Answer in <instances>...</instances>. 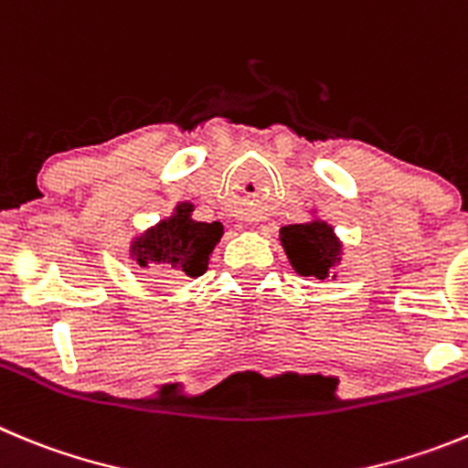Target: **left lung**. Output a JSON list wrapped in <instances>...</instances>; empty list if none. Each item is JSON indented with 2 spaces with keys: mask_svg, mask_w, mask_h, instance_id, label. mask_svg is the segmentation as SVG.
I'll return each mask as SVG.
<instances>
[{
  "mask_svg": "<svg viewBox=\"0 0 468 468\" xmlns=\"http://www.w3.org/2000/svg\"><path fill=\"white\" fill-rule=\"evenodd\" d=\"M281 243L299 276H315L324 281L341 262L343 246L334 234L332 225H327L324 220L282 227ZM332 278H336V273Z\"/></svg>",
  "mask_w": 468,
  "mask_h": 468,
  "instance_id": "obj_1",
  "label": "left lung"
}]
</instances>
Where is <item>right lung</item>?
<instances>
[{
	"instance_id": "right-lung-1",
	"label": "right lung",
	"mask_w": 468,
	"mask_h": 468,
	"mask_svg": "<svg viewBox=\"0 0 468 468\" xmlns=\"http://www.w3.org/2000/svg\"><path fill=\"white\" fill-rule=\"evenodd\" d=\"M195 206L181 201L174 216L136 237L130 255L145 273L197 278L208 269V257L222 237L220 222H199L192 218Z\"/></svg>"
}]
</instances>
